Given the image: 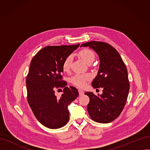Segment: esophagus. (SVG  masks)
<instances>
[{"label": "esophagus", "instance_id": "obj_1", "mask_svg": "<svg viewBox=\"0 0 150 150\" xmlns=\"http://www.w3.org/2000/svg\"><path fill=\"white\" fill-rule=\"evenodd\" d=\"M78 92H79V95L80 96H83L84 94V92L82 90H79V91H78Z\"/></svg>", "mask_w": 150, "mask_h": 150}]
</instances>
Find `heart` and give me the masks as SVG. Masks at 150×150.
<instances>
[{"mask_svg":"<svg viewBox=\"0 0 150 150\" xmlns=\"http://www.w3.org/2000/svg\"><path fill=\"white\" fill-rule=\"evenodd\" d=\"M79 55L81 58L86 62L87 64H91L93 61L95 59V54L94 52L88 49H84L80 51ZM73 60V57L72 54L68 55L65 58L62 63V69L65 72H68L70 70L71 64H72ZM91 78V76L89 74L81 75L76 74L72 77L70 78V81L74 85L79 88H84L86 86L87 81Z\"/></svg>","mask_w":150,"mask_h":150,"instance_id":"b5f03b06","label":"heart"}]
</instances>
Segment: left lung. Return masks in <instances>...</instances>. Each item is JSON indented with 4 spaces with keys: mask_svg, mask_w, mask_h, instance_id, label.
<instances>
[{
    "mask_svg": "<svg viewBox=\"0 0 150 150\" xmlns=\"http://www.w3.org/2000/svg\"><path fill=\"white\" fill-rule=\"evenodd\" d=\"M81 47H89L98 54L100 67L92 86L103 88L98 96L91 92L84 93L90 100L87 106L89 115L98 123L111 122L119 116L127 102L129 91L127 68L119 52L106 42L92 41Z\"/></svg>",
    "mask_w": 150,
    "mask_h": 150,
    "instance_id": "1",
    "label": "left lung"
}]
</instances>
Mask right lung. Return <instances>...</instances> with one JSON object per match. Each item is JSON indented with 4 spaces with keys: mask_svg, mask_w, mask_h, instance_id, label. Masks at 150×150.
<instances>
[{
    "mask_svg": "<svg viewBox=\"0 0 150 150\" xmlns=\"http://www.w3.org/2000/svg\"><path fill=\"white\" fill-rule=\"evenodd\" d=\"M79 45L47 46L31 61L26 80L27 101L35 117L47 128L58 129L67 123V106L79 95L75 88L67 87L62 80L63 61ZM58 88L63 89L60 98L54 95Z\"/></svg>",
    "mask_w": 150,
    "mask_h": 150,
    "instance_id": "obj_1",
    "label": "right lung"
}]
</instances>
